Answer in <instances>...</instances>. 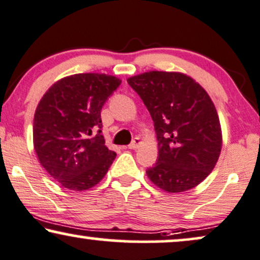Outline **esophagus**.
<instances>
[{"label": "esophagus", "instance_id": "obj_1", "mask_svg": "<svg viewBox=\"0 0 260 260\" xmlns=\"http://www.w3.org/2000/svg\"><path fill=\"white\" fill-rule=\"evenodd\" d=\"M140 144H141L140 138H134L132 143L128 145V148H129V150H137V148L140 146Z\"/></svg>", "mask_w": 260, "mask_h": 260}]
</instances>
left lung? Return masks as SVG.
Instances as JSON below:
<instances>
[{"instance_id":"8db88e82","label":"left lung","mask_w":260,"mask_h":260,"mask_svg":"<svg viewBox=\"0 0 260 260\" xmlns=\"http://www.w3.org/2000/svg\"><path fill=\"white\" fill-rule=\"evenodd\" d=\"M153 120L157 162L146 170L168 192L193 188L213 171L222 134L215 106L206 90L178 72L150 71L127 79Z\"/></svg>"}]
</instances>
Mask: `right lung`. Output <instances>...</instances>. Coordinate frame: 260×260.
Masks as SVG:
<instances>
[{
	"label": "right lung",
	"instance_id": "1",
	"mask_svg": "<svg viewBox=\"0 0 260 260\" xmlns=\"http://www.w3.org/2000/svg\"><path fill=\"white\" fill-rule=\"evenodd\" d=\"M121 81L77 74L54 83L34 114L33 143L40 164L64 188L98 184L116 157L102 136L101 109Z\"/></svg>",
	"mask_w": 260,
	"mask_h": 260
}]
</instances>
